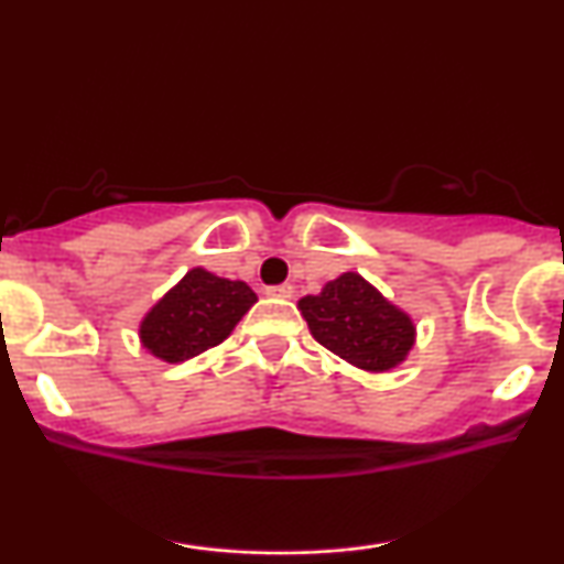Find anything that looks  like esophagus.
<instances>
[{
    "mask_svg": "<svg viewBox=\"0 0 564 564\" xmlns=\"http://www.w3.org/2000/svg\"><path fill=\"white\" fill-rule=\"evenodd\" d=\"M268 294L281 296V300H289V296H294V286H291V283H278V286L268 289Z\"/></svg>",
    "mask_w": 564,
    "mask_h": 564,
    "instance_id": "1",
    "label": "esophagus"
}]
</instances>
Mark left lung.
Segmentation results:
<instances>
[{"instance_id": "obj_1", "label": "left lung", "mask_w": 564, "mask_h": 564, "mask_svg": "<svg viewBox=\"0 0 564 564\" xmlns=\"http://www.w3.org/2000/svg\"><path fill=\"white\" fill-rule=\"evenodd\" d=\"M300 310L323 347L366 371H390L413 347V323L358 273L304 296Z\"/></svg>"}]
</instances>
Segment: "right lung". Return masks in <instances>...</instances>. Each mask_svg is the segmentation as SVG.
<instances>
[{
    "mask_svg": "<svg viewBox=\"0 0 564 564\" xmlns=\"http://www.w3.org/2000/svg\"><path fill=\"white\" fill-rule=\"evenodd\" d=\"M254 302L257 294L243 281L196 268L145 315L140 339L156 358L183 364L228 339Z\"/></svg>",
    "mask_w": 564,
    "mask_h": 564,
    "instance_id": "obj_1",
    "label": "right lung"
}]
</instances>
